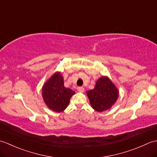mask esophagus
Wrapping results in <instances>:
<instances>
[{
    "label": "esophagus",
    "mask_w": 157,
    "mask_h": 157,
    "mask_svg": "<svg viewBox=\"0 0 157 157\" xmlns=\"http://www.w3.org/2000/svg\"><path fill=\"white\" fill-rule=\"evenodd\" d=\"M77 89H78V90L79 92H84V87H78V88H77Z\"/></svg>",
    "instance_id": "34e87169"
}]
</instances>
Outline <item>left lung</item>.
<instances>
[{"instance_id":"8db88e82","label":"left lung","mask_w":157,"mask_h":157,"mask_svg":"<svg viewBox=\"0 0 157 157\" xmlns=\"http://www.w3.org/2000/svg\"><path fill=\"white\" fill-rule=\"evenodd\" d=\"M87 94L92 107L102 112L111 107L118 98V90L106 77H102L96 82L95 87Z\"/></svg>"}]
</instances>
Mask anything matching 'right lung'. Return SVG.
I'll return each instance as SVG.
<instances>
[{"instance_id": "obj_1", "label": "right lung", "mask_w": 157, "mask_h": 157, "mask_svg": "<svg viewBox=\"0 0 157 157\" xmlns=\"http://www.w3.org/2000/svg\"><path fill=\"white\" fill-rule=\"evenodd\" d=\"M75 92L64 86L60 73L53 75L42 88V96L46 105L55 112H61L67 107L70 98Z\"/></svg>"}]
</instances>
